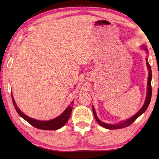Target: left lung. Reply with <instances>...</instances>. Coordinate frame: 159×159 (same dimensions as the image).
Wrapping results in <instances>:
<instances>
[{
	"mask_svg": "<svg viewBox=\"0 0 159 159\" xmlns=\"http://www.w3.org/2000/svg\"><path fill=\"white\" fill-rule=\"evenodd\" d=\"M142 48L146 50L148 52V49L146 47L142 46ZM146 64H147V67L148 68V70H149V76H148V92H147V96H146V102H145L143 107L139 110V111L137 114L134 115L133 117H130V119H128L126 121H124L122 122H121L120 124H106L104 123L102 121H101L98 120V118L95 109H94L93 107H92V110H93V116L94 117H95L96 120L97 121V122L98 123L100 126H102V127L107 128V129H111V130H115V129H120V128H126L127 126H129L130 125L133 124L134 121H135L138 117H139L141 114L143 113L145 111H146L148 109V106H149L150 100H151V97H152V86H151V80H152V70H151V67L150 66L149 63L148 61V59H146Z\"/></svg>",
	"mask_w": 159,
	"mask_h": 159,
	"instance_id": "obj_1",
	"label": "left lung"
}]
</instances>
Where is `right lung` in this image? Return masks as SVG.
I'll return each mask as SVG.
<instances>
[{
  "label": "right lung",
  "mask_w": 159,
  "mask_h": 159,
  "mask_svg": "<svg viewBox=\"0 0 159 159\" xmlns=\"http://www.w3.org/2000/svg\"><path fill=\"white\" fill-rule=\"evenodd\" d=\"M11 98L13 106H14L17 113L20 115V116H21L23 119H25L26 121H28V122L31 125H32L33 126H34L37 128H39V129L46 130H55L59 129V128L63 127L64 125L66 124L67 120H69V118L70 117L71 113H72L73 102H71V105H69L67 107V109L64 111V112L61 115V116L55 118V119L50 121H39L34 120L33 119V118H31L28 117L27 116H26V115L22 113V111L18 109L15 102L14 99H13L12 93Z\"/></svg>",
  "instance_id": "right-lung-1"
}]
</instances>
